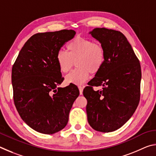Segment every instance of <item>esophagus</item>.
I'll return each mask as SVG.
<instances>
[{
    "instance_id": "34e87169",
    "label": "esophagus",
    "mask_w": 156,
    "mask_h": 156,
    "mask_svg": "<svg viewBox=\"0 0 156 156\" xmlns=\"http://www.w3.org/2000/svg\"><path fill=\"white\" fill-rule=\"evenodd\" d=\"M78 89H79V91H80V94L82 95L83 94V89H84V86H78Z\"/></svg>"
}]
</instances>
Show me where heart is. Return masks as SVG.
Masks as SVG:
<instances>
[{
    "label": "heart",
    "mask_w": 156,
    "mask_h": 156,
    "mask_svg": "<svg viewBox=\"0 0 156 156\" xmlns=\"http://www.w3.org/2000/svg\"><path fill=\"white\" fill-rule=\"evenodd\" d=\"M67 52L60 50L56 55L59 69L67 73L76 61L74 70L66 76L67 84H81L87 80L89 74L98 73L105 60V51L101 44L90 39L76 36L67 45Z\"/></svg>",
    "instance_id": "obj_1"
}]
</instances>
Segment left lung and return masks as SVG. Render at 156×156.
Wrapping results in <instances>:
<instances>
[{
  "instance_id": "8db88e82",
  "label": "left lung",
  "mask_w": 156,
  "mask_h": 156,
  "mask_svg": "<svg viewBox=\"0 0 156 156\" xmlns=\"http://www.w3.org/2000/svg\"><path fill=\"white\" fill-rule=\"evenodd\" d=\"M105 51L101 69L83 90L88 122L94 130L109 133L130 119L140 97L141 67L131 45L120 31L95 28L89 32ZM102 86L94 91L92 86Z\"/></svg>"
}]
</instances>
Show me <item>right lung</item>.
<instances>
[{"label":"right lung","instance_id":"add662e5","mask_svg":"<svg viewBox=\"0 0 156 156\" xmlns=\"http://www.w3.org/2000/svg\"><path fill=\"white\" fill-rule=\"evenodd\" d=\"M75 34L72 30L34 34L12 67L16 108L23 120L39 133L53 134L64 129L80 94L73 84L58 87L64 78L56 61L58 52Z\"/></svg>","mask_w":156,"mask_h":156}]
</instances>
